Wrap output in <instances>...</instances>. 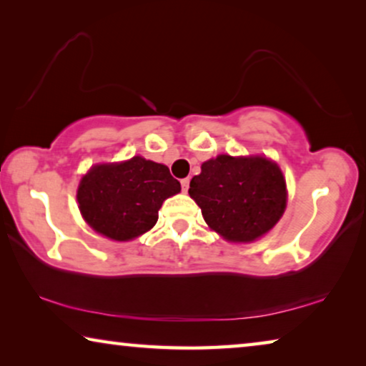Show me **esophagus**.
Listing matches in <instances>:
<instances>
[{
	"instance_id": "34e87169",
	"label": "esophagus",
	"mask_w": 366,
	"mask_h": 366,
	"mask_svg": "<svg viewBox=\"0 0 366 366\" xmlns=\"http://www.w3.org/2000/svg\"><path fill=\"white\" fill-rule=\"evenodd\" d=\"M189 184H190V179L189 177H185V179H182V181H181L184 192H187V190H189Z\"/></svg>"
}]
</instances>
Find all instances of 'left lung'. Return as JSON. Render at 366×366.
Segmentation results:
<instances>
[{"mask_svg": "<svg viewBox=\"0 0 366 366\" xmlns=\"http://www.w3.org/2000/svg\"><path fill=\"white\" fill-rule=\"evenodd\" d=\"M189 195L207 224L231 242H252L274 228L287 207L285 177L264 156L219 154L202 164Z\"/></svg>", "mask_w": 366, "mask_h": 366, "instance_id": "8db88e82", "label": "left lung"}]
</instances>
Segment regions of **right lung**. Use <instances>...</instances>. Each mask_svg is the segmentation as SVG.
Returning <instances> with one entry per match:
<instances>
[{
  "instance_id": "obj_1",
  "label": "right lung",
  "mask_w": 366,
  "mask_h": 366,
  "mask_svg": "<svg viewBox=\"0 0 366 366\" xmlns=\"http://www.w3.org/2000/svg\"><path fill=\"white\" fill-rule=\"evenodd\" d=\"M181 192L169 167L133 156L129 161L96 164L78 185L84 222L114 241H130L158 222L162 202Z\"/></svg>"
}]
</instances>
